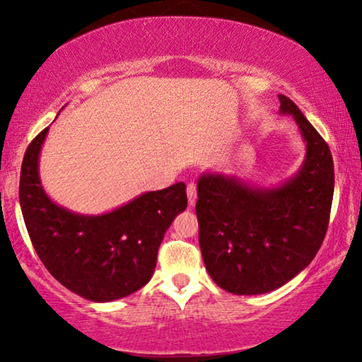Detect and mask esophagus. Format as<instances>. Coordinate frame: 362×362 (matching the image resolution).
<instances>
[{
    "label": "esophagus",
    "instance_id": "1",
    "mask_svg": "<svg viewBox=\"0 0 362 362\" xmlns=\"http://www.w3.org/2000/svg\"><path fill=\"white\" fill-rule=\"evenodd\" d=\"M186 191H187V202H189V206H194L196 197H197L194 182H189V185H187V187H186Z\"/></svg>",
    "mask_w": 362,
    "mask_h": 362
}]
</instances>
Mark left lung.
Returning <instances> with one entry per match:
<instances>
[{"mask_svg": "<svg viewBox=\"0 0 362 362\" xmlns=\"http://www.w3.org/2000/svg\"><path fill=\"white\" fill-rule=\"evenodd\" d=\"M305 141V160L275 187L234 175L202 173L196 214L207 274L234 295H262L284 286L310 265L323 244L334 192L328 145L288 97L279 95Z\"/></svg>", "mask_w": 362, "mask_h": 362, "instance_id": "1", "label": "left lung"}]
</instances>
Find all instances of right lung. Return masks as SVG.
I'll return each instance as SVG.
<instances>
[{"instance_id":"obj_1","label":"right lung","mask_w":362,"mask_h":362,"mask_svg":"<svg viewBox=\"0 0 362 362\" xmlns=\"http://www.w3.org/2000/svg\"><path fill=\"white\" fill-rule=\"evenodd\" d=\"M49 127L24 153L19 204L36 254L59 284L97 303L120 300L145 286L158 249L175 217L186 209V185L143 192L103 214H78L54 202L39 176Z\"/></svg>"}]
</instances>
